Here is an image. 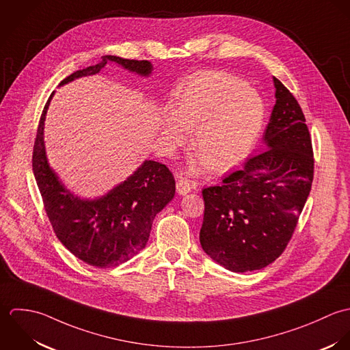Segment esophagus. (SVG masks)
<instances>
[{
  "mask_svg": "<svg viewBox=\"0 0 350 350\" xmlns=\"http://www.w3.org/2000/svg\"><path fill=\"white\" fill-rule=\"evenodd\" d=\"M176 187H177V192H178V195H183V196H184V195H187V193H189V192H191V189H192L191 183H189L187 178H183V177H178Z\"/></svg>",
  "mask_w": 350,
  "mask_h": 350,
  "instance_id": "obj_1",
  "label": "esophagus"
}]
</instances>
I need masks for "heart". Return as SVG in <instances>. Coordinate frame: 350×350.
I'll return each instance as SVG.
<instances>
[{"label":"heart","mask_w":350,"mask_h":350,"mask_svg":"<svg viewBox=\"0 0 350 350\" xmlns=\"http://www.w3.org/2000/svg\"><path fill=\"white\" fill-rule=\"evenodd\" d=\"M265 107L257 92L224 71H203L180 92L173 111L162 122V137L169 150L195 131L192 150L198 152L191 172L208 167L224 170L245 158L258 139Z\"/></svg>","instance_id":"1"}]
</instances>
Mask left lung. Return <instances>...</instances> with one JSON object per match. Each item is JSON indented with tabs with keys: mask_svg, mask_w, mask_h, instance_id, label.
<instances>
[{
	"mask_svg": "<svg viewBox=\"0 0 350 350\" xmlns=\"http://www.w3.org/2000/svg\"><path fill=\"white\" fill-rule=\"evenodd\" d=\"M273 83L265 151L203 189L202 247L231 272L262 269L279 258L311 191L314 154L303 111L276 77Z\"/></svg>",
	"mask_w": 350,
	"mask_h": 350,
	"instance_id": "8db88e82",
	"label": "left lung"
}]
</instances>
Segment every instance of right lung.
I'll list each match as a JSON object with an SVG mask.
<instances>
[{"mask_svg":"<svg viewBox=\"0 0 350 350\" xmlns=\"http://www.w3.org/2000/svg\"><path fill=\"white\" fill-rule=\"evenodd\" d=\"M108 64H118L140 77H148L152 71L148 61L104 55L100 64L74 71L59 86L94 75ZM53 96L54 92L40 116L32 155V169L44 210L57 238L77 258L96 268L118 267L144 249L155 215L174 198V177L163 163L148 159L104 196H75L50 166L46 154L44 122Z\"/></svg>","mask_w":350,"mask_h":350,"instance_id":"right-lung-1","label":"right lung"}]
</instances>
